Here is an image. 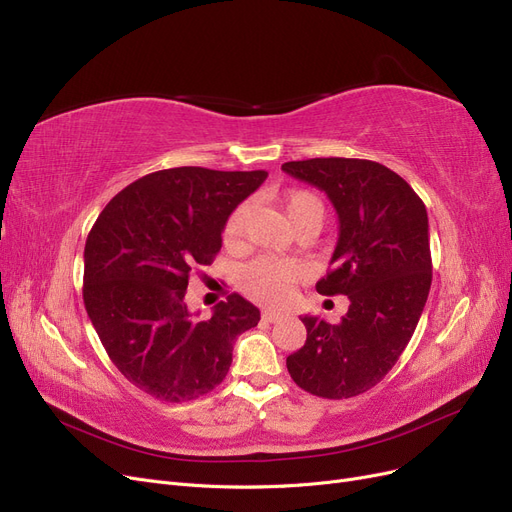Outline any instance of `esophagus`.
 Returning <instances> with one entry per match:
<instances>
[{
	"instance_id": "1",
	"label": "esophagus",
	"mask_w": 512,
	"mask_h": 512,
	"mask_svg": "<svg viewBox=\"0 0 512 512\" xmlns=\"http://www.w3.org/2000/svg\"><path fill=\"white\" fill-rule=\"evenodd\" d=\"M263 320H268V323H276V320H280L282 316H285V314H282V312H278V310H272V308H268V310H263Z\"/></svg>"
}]
</instances>
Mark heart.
<instances>
[{"mask_svg":"<svg viewBox=\"0 0 512 512\" xmlns=\"http://www.w3.org/2000/svg\"><path fill=\"white\" fill-rule=\"evenodd\" d=\"M280 204L285 208L289 221L295 230H306V227H316L325 221V204L316 194L306 192V189H291V192L280 196ZM246 217V206L240 204L227 217L223 225V240L227 244H234L240 238L242 225ZM301 276V268L293 261L285 259H270L263 257L249 263L240 272L242 289L249 293L253 299L263 301V304H280L291 295L295 280Z\"/></svg>","mask_w":512,"mask_h":512,"instance_id":"heart-1","label":"heart"}]
</instances>
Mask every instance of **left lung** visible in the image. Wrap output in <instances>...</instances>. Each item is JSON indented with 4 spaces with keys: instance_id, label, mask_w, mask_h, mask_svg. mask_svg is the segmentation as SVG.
Returning a JSON list of instances; mask_svg holds the SVG:
<instances>
[{
    "instance_id": "obj_1",
    "label": "left lung",
    "mask_w": 512,
    "mask_h": 512,
    "mask_svg": "<svg viewBox=\"0 0 512 512\" xmlns=\"http://www.w3.org/2000/svg\"><path fill=\"white\" fill-rule=\"evenodd\" d=\"M282 170L331 200L339 238L316 291L350 299L339 325L301 316L308 337L287 356V369L310 394L350 399L384 380L424 312L432 282L426 206L380 162L312 158Z\"/></svg>"
}]
</instances>
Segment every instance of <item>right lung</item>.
<instances>
[{
  "label": "right lung",
  "instance_id": "obj_1",
  "mask_svg": "<svg viewBox=\"0 0 512 512\" xmlns=\"http://www.w3.org/2000/svg\"><path fill=\"white\" fill-rule=\"evenodd\" d=\"M266 170L166 168L124 187L94 221L84 249V306L111 363L143 392L183 403L211 392L236 337L259 310L232 293L211 318L185 304L189 274L211 266L234 208Z\"/></svg>",
  "mask_w": 512,
  "mask_h": 512
}]
</instances>
